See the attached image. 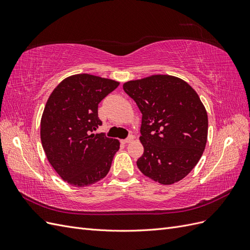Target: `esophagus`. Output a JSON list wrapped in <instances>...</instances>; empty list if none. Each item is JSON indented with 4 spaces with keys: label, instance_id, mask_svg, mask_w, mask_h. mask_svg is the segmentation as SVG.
Wrapping results in <instances>:
<instances>
[{
    "label": "esophagus",
    "instance_id": "esophagus-1",
    "mask_svg": "<svg viewBox=\"0 0 250 250\" xmlns=\"http://www.w3.org/2000/svg\"><path fill=\"white\" fill-rule=\"evenodd\" d=\"M133 139H134L133 135H129V137H128L127 139H125V140H122V141H121V143H122V144H128V143L132 142V141H133Z\"/></svg>",
    "mask_w": 250,
    "mask_h": 250
}]
</instances>
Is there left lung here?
<instances>
[{
	"mask_svg": "<svg viewBox=\"0 0 250 250\" xmlns=\"http://www.w3.org/2000/svg\"><path fill=\"white\" fill-rule=\"evenodd\" d=\"M123 88L142 112L140 171L162 185L185 178L199 162L208 140V113L197 93L170 75L127 81Z\"/></svg>",
	"mask_w": 250,
	"mask_h": 250,
	"instance_id": "left-lung-1",
	"label": "left lung"
}]
</instances>
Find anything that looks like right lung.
I'll return each instance as SVG.
<instances>
[{
    "mask_svg": "<svg viewBox=\"0 0 250 250\" xmlns=\"http://www.w3.org/2000/svg\"><path fill=\"white\" fill-rule=\"evenodd\" d=\"M120 82L89 74L66 77L54 88L41 120V140L50 165L74 187L107 175L120 142L94 131L102 125L98 104Z\"/></svg>",
    "mask_w": 250,
    "mask_h": 250,
    "instance_id": "add662e5",
    "label": "right lung"
}]
</instances>
